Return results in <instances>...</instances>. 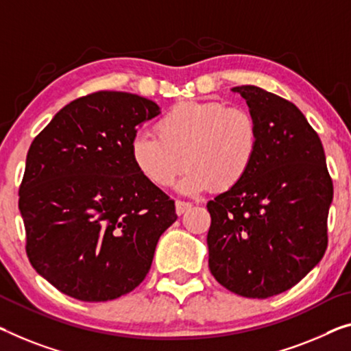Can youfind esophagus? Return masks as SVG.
Listing matches in <instances>:
<instances>
[{"mask_svg":"<svg viewBox=\"0 0 351 351\" xmlns=\"http://www.w3.org/2000/svg\"><path fill=\"white\" fill-rule=\"evenodd\" d=\"M191 206H192V203H189V202L178 200L176 202V214H178V216H181V214H184Z\"/></svg>","mask_w":351,"mask_h":351,"instance_id":"obj_1","label":"esophagus"}]
</instances>
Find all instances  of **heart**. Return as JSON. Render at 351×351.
Here are the masks:
<instances>
[{"instance_id": "b5f03b06", "label": "heart", "mask_w": 351, "mask_h": 351, "mask_svg": "<svg viewBox=\"0 0 351 351\" xmlns=\"http://www.w3.org/2000/svg\"><path fill=\"white\" fill-rule=\"evenodd\" d=\"M154 135L130 142V160L146 181L170 187L189 169L180 191L195 195L233 189L252 169L260 146L257 118L221 101L181 102L154 124Z\"/></svg>"}]
</instances>
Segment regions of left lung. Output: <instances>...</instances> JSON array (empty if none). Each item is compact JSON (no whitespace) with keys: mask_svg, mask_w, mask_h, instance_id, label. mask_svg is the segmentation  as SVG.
Returning <instances> with one entry per match:
<instances>
[{"mask_svg":"<svg viewBox=\"0 0 351 351\" xmlns=\"http://www.w3.org/2000/svg\"><path fill=\"white\" fill-rule=\"evenodd\" d=\"M257 118L252 169L208 202L209 271L245 298L279 295L318 265L332 202L322 140L295 104L254 85L234 86Z\"/></svg>","mask_w":351,"mask_h":351,"instance_id":"obj_1","label":"left lung"}]
</instances>
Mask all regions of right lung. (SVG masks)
<instances>
[{
  "mask_svg": "<svg viewBox=\"0 0 351 351\" xmlns=\"http://www.w3.org/2000/svg\"><path fill=\"white\" fill-rule=\"evenodd\" d=\"M158 114L137 94L96 91L62 107L31 143L19 189L25 249L64 295L101 302L132 291L176 221L175 202L129 153L138 125Z\"/></svg>",
  "mask_w": 351,
  "mask_h": 351,
  "instance_id": "obj_1",
  "label": "right lung"
}]
</instances>
